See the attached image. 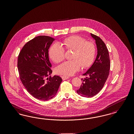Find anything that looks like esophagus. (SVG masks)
Masks as SVG:
<instances>
[{
	"mask_svg": "<svg viewBox=\"0 0 134 134\" xmlns=\"http://www.w3.org/2000/svg\"><path fill=\"white\" fill-rule=\"evenodd\" d=\"M61 77H62V79H63V80H66V79H67L69 78V76H65V75H63V76H62Z\"/></svg>",
	"mask_w": 134,
	"mask_h": 134,
	"instance_id": "1",
	"label": "esophagus"
}]
</instances>
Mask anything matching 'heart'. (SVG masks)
Masks as SVG:
<instances>
[{
    "label": "heart",
    "instance_id": "obj_1",
    "mask_svg": "<svg viewBox=\"0 0 134 134\" xmlns=\"http://www.w3.org/2000/svg\"><path fill=\"white\" fill-rule=\"evenodd\" d=\"M62 44L68 50H73L72 60L65 61L56 67V72L65 76H70L79 70L89 67L96 57V47L90 41H86L82 37L74 35L65 38ZM49 55L52 60L58 63L64 60L65 50L58 43L52 45L49 50Z\"/></svg>",
    "mask_w": 134,
    "mask_h": 134
}]
</instances>
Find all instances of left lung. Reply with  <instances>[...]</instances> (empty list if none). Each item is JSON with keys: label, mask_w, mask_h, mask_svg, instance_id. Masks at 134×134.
Here are the masks:
<instances>
[{"label": "left lung", "mask_w": 134, "mask_h": 134, "mask_svg": "<svg viewBox=\"0 0 134 134\" xmlns=\"http://www.w3.org/2000/svg\"><path fill=\"white\" fill-rule=\"evenodd\" d=\"M96 40L97 55L91 67L83 75L82 83L77 93L85 97H91L97 94L103 88L109 73L110 67L108 51L107 46L99 37L91 34Z\"/></svg>", "instance_id": "1"}]
</instances>
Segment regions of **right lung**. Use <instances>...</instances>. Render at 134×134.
Wrapping results in <instances>:
<instances>
[{
	"label": "right lung",
	"mask_w": 134,
	"mask_h": 134,
	"mask_svg": "<svg viewBox=\"0 0 134 134\" xmlns=\"http://www.w3.org/2000/svg\"><path fill=\"white\" fill-rule=\"evenodd\" d=\"M54 38L40 36L27 42L18 59L20 79L30 94L46 101L56 94L62 81L59 76H50L52 70L49 59V49Z\"/></svg>",
	"instance_id": "obj_1"
}]
</instances>
